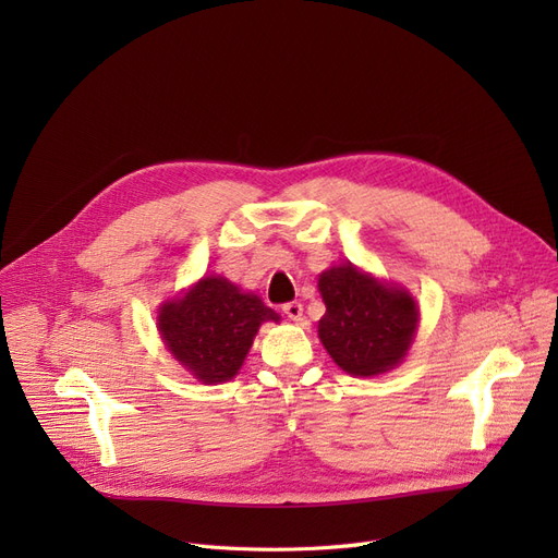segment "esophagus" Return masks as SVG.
<instances>
[{"label": "esophagus", "instance_id": "obj_1", "mask_svg": "<svg viewBox=\"0 0 558 558\" xmlns=\"http://www.w3.org/2000/svg\"><path fill=\"white\" fill-rule=\"evenodd\" d=\"M282 312L291 318V320H301L303 318V305L301 303H284L282 305Z\"/></svg>", "mask_w": 558, "mask_h": 558}]
</instances>
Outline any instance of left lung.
Segmentation results:
<instances>
[{
	"label": "left lung",
	"instance_id": "1",
	"mask_svg": "<svg viewBox=\"0 0 558 558\" xmlns=\"http://www.w3.org/2000/svg\"><path fill=\"white\" fill-rule=\"evenodd\" d=\"M318 291L326 303L318 339L341 371L371 377L407 357L418 326V305L404 287L343 262L318 276Z\"/></svg>",
	"mask_w": 558,
	"mask_h": 558
}]
</instances>
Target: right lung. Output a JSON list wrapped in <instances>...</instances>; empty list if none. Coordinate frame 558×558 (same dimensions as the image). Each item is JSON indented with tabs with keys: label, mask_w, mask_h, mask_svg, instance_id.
<instances>
[{
	"label": "right lung",
	"mask_w": 558,
	"mask_h": 558,
	"mask_svg": "<svg viewBox=\"0 0 558 558\" xmlns=\"http://www.w3.org/2000/svg\"><path fill=\"white\" fill-rule=\"evenodd\" d=\"M264 320L280 316L251 291L221 276H205L158 310V332L190 375L221 385L240 373Z\"/></svg>",
	"instance_id": "right-lung-1"
}]
</instances>
